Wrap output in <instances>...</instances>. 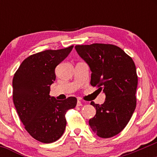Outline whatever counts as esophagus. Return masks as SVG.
Segmentation results:
<instances>
[{"label":"esophagus","instance_id":"obj_1","mask_svg":"<svg viewBox=\"0 0 157 157\" xmlns=\"http://www.w3.org/2000/svg\"><path fill=\"white\" fill-rule=\"evenodd\" d=\"M77 106H82V103L81 102V101H79V100H78L77 101Z\"/></svg>","mask_w":157,"mask_h":157}]
</instances>
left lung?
Here are the masks:
<instances>
[{
  "instance_id": "left-lung-1",
  "label": "left lung",
  "mask_w": 157,
  "mask_h": 157,
  "mask_svg": "<svg viewBox=\"0 0 157 157\" xmlns=\"http://www.w3.org/2000/svg\"><path fill=\"white\" fill-rule=\"evenodd\" d=\"M75 48L91 71V85L106 95L104 104L95 107L90 127L101 138L119 134L129 121L136 105L138 77L134 62L119 47L112 44L77 45Z\"/></svg>"
}]
</instances>
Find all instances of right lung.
Masks as SVG:
<instances>
[{"mask_svg":"<svg viewBox=\"0 0 157 157\" xmlns=\"http://www.w3.org/2000/svg\"><path fill=\"white\" fill-rule=\"evenodd\" d=\"M73 48L46 50L30 56L14 74L13 99L17 113L25 130L40 142H54L63 135L66 111L76 106L75 97L61 101L49 95L51 85L56 80L55 68Z\"/></svg>","mask_w":157,"mask_h":157,"instance_id":"add662e5","label":"right lung"}]
</instances>
